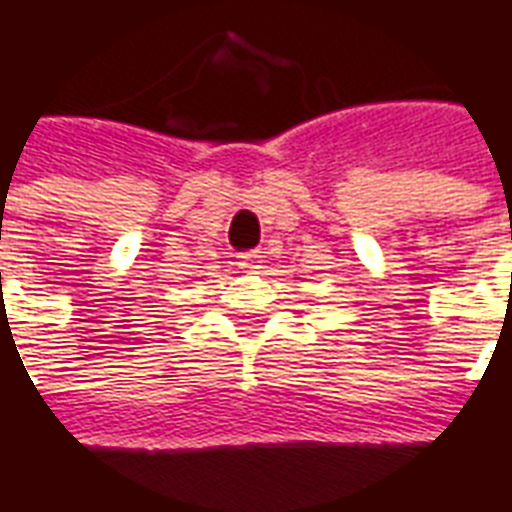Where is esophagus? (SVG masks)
<instances>
[{
	"instance_id": "34e87169",
	"label": "esophagus",
	"mask_w": 512,
	"mask_h": 512,
	"mask_svg": "<svg viewBox=\"0 0 512 512\" xmlns=\"http://www.w3.org/2000/svg\"><path fill=\"white\" fill-rule=\"evenodd\" d=\"M260 263H263V255H260V252H241L239 255V265L244 271H257Z\"/></svg>"
}]
</instances>
